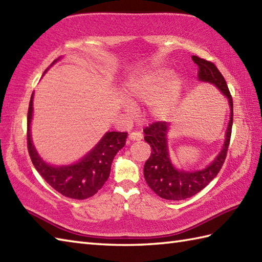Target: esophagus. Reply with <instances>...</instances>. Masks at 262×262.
Instances as JSON below:
<instances>
[{"mask_svg":"<svg viewBox=\"0 0 262 262\" xmlns=\"http://www.w3.org/2000/svg\"><path fill=\"white\" fill-rule=\"evenodd\" d=\"M129 139H130V140H133V141L141 140V139H142V133L141 132H137V131L131 132L130 135H129Z\"/></svg>","mask_w":262,"mask_h":262,"instance_id":"esophagus-1","label":"esophagus"}]
</instances>
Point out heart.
I'll return each instance as SVG.
<instances>
[{
	"label": "heart",
	"mask_w": 262,
	"mask_h": 262,
	"mask_svg": "<svg viewBox=\"0 0 262 262\" xmlns=\"http://www.w3.org/2000/svg\"><path fill=\"white\" fill-rule=\"evenodd\" d=\"M171 75L170 69L159 67L132 76L125 83V96L132 103H149V114L156 120L169 118L182 90V80Z\"/></svg>",
	"instance_id": "obj_1"
}]
</instances>
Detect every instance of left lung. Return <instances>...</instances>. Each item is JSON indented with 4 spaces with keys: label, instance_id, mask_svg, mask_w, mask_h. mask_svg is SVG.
Wrapping results in <instances>:
<instances>
[{
    "label": "left lung",
    "instance_id": "8db88e82",
    "mask_svg": "<svg viewBox=\"0 0 262 262\" xmlns=\"http://www.w3.org/2000/svg\"><path fill=\"white\" fill-rule=\"evenodd\" d=\"M193 61L199 66V79L202 82L214 84L228 97L231 107V115L225 135L224 146L214 159L212 164L205 169L196 171L178 170L172 166L169 159L167 146V131L169 123L158 121L150 124L143 130L144 141L150 144L151 155L143 167V176L149 187L161 199L169 201H180L194 196L210 184L216 177L222 168L228 154L232 124H233V101L226 85L223 75L213 62L193 56Z\"/></svg>",
    "mask_w": 262,
    "mask_h": 262
}]
</instances>
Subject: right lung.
Segmentation results:
<instances>
[{"instance_id": "1", "label": "right lung", "mask_w": 262, "mask_h": 262, "mask_svg": "<svg viewBox=\"0 0 262 262\" xmlns=\"http://www.w3.org/2000/svg\"><path fill=\"white\" fill-rule=\"evenodd\" d=\"M32 100L33 94L28 110L27 143L34 168L46 182L62 196L74 200H86L95 195L107 180L112 161L118 151L124 147L127 132H106L94 149L76 164L60 167L48 165L40 158L31 140Z\"/></svg>"}]
</instances>
